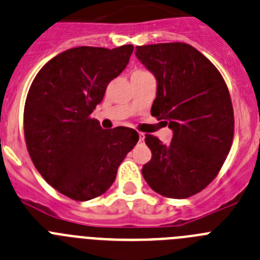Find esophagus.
Instances as JSON below:
<instances>
[{"label": "esophagus", "instance_id": "34e87169", "mask_svg": "<svg viewBox=\"0 0 260 260\" xmlns=\"http://www.w3.org/2000/svg\"><path fill=\"white\" fill-rule=\"evenodd\" d=\"M139 142H143V139H145V134L143 133H139Z\"/></svg>", "mask_w": 260, "mask_h": 260}]
</instances>
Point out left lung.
<instances>
[{"instance_id": "obj_1", "label": "left lung", "mask_w": 260, "mask_h": 260, "mask_svg": "<svg viewBox=\"0 0 260 260\" xmlns=\"http://www.w3.org/2000/svg\"><path fill=\"white\" fill-rule=\"evenodd\" d=\"M135 56L156 79L151 115L174 133L170 145L146 135L152 156L142 175L161 196H193L212 183L232 147L228 86L216 67L187 43L137 46Z\"/></svg>"}]
</instances>
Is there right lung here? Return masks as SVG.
<instances>
[{
  "label": "right lung",
  "mask_w": 260,
  "mask_h": 260,
  "mask_svg": "<svg viewBox=\"0 0 260 260\" xmlns=\"http://www.w3.org/2000/svg\"><path fill=\"white\" fill-rule=\"evenodd\" d=\"M133 50L132 44L70 48L52 57L31 84L23 114L28 154L44 180L70 199L88 201L105 193L138 142L133 128L104 130L90 118Z\"/></svg>",
  "instance_id": "obj_1"
}]
</instances>
